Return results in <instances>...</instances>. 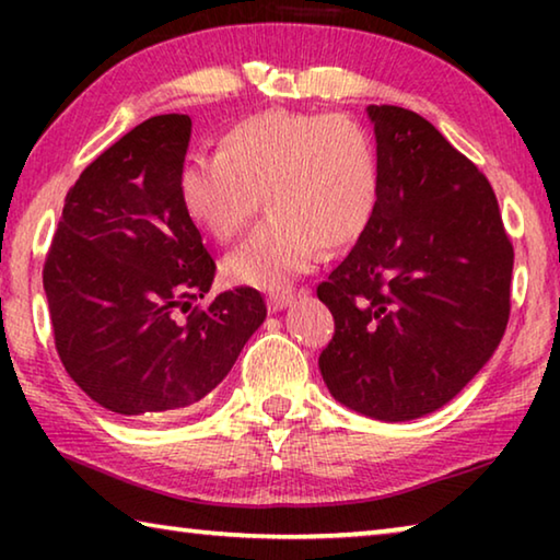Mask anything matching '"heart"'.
<instances>
[{
	"label": "heart",
	"instance_id": "obj_1",
	"mask_svg": "<svg viewBox=\"0 0 560 560\" xmlns=\"http://www.w3.org/2000/svg\"><path fill=\"white\" fill-rule=\"evenodd\" d=\"M343 187V200L326 220L316 222V232L330 244H353L368 226L371 214V175L360 163L340 167L338 177Z\"/></svg>",
	"mask_w": 560,
	"mask_h": 560
}]
</instances>
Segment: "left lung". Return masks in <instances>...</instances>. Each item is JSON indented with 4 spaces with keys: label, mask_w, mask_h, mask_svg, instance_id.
Listing matches in <instances>:
<instances>
[{
    "label": "left lung",
    "mask_w": 560,
    "mask_h": 560,
    "mask_svg": "<svg viewBox=\"0 0 560 560\" xmlns=\"http://www.w3.org/2000/svg\"><path fill=\"white\" fill-rule=\"evenodd\" d=\"M189 128L179 113L148 118L93 160L44 264L61 363L118 415L202 400L267 318L259 291L212 293L214 261L183 197Z\"/></svg>",
    "instance_id": "left-lung-1"
}]
</instances>
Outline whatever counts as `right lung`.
<instances>
[{
  "label": "right lung",
  "instance_id": "add662e5",
  "mask_svg": "<svg viewBox=\"0 0 560 560\" xmlns=\"http://www.w3.org/2000/svg\"><path fill=\"white\" fill-rule=\"evenodd\" d=\"M365 113L375 205L318 287L336 320L318 368L348 410L407 422L447 405L497 350L514 249L489 179L432 122L397 106Z\"/></svg>",
  "mask_w": 560,
  "mask_h": 560
}]
</instances>
